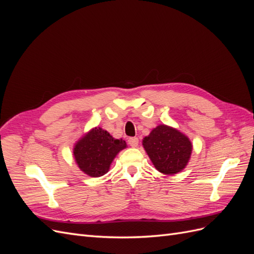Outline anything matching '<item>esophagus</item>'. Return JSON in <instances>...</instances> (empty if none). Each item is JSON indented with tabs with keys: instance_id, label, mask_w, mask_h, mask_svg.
Returning <instances> with one entry per match:
<instances>
[{
	"instance_id": "esophagus-1",
	"label": "esophagus",
	"mask_w": 254,
	"mask_h": 254,
	"mask_svg": "<svg viewBox=\"0 0 254 254\" xmlns=\"http://www.w3.org/2000/svg\"><path fill=\"white\" fill-rule=\"evenodd\" d=\"M128 144L131 146V147H136V146L139 145V139H137V137H129Z\"/></svg>"
}]
</instances>
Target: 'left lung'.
Masks as SVG:
<instances>
[{"label": "left lung", "instance_id": "8db88e82", "mask_svg": "<svg viewBox=\"0 0 254 254\" xmlns=\"http://www.w3.org/2000/svg\"><path fill=\"white\" fill-rule=\"evenodd\" d=\"M143 147L160 173L175 175L188 165L193 145L179 130L159 125L144 137Z\"/></svg>", "mask_w": 254, "mask_h": 254}]
</instances>
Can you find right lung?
I'll return each instance as SVG.
<instances>
[{
  "label": "right lung",
  "mask_w": 254,
  "mask_h": 254,
  "mask_svg": "<svg viewBox=\"0 0 254 254\" xmlns=\"http://www.w3.org/2000/svg\"><path fill=\"white\" fill-rule=\"evenodd\" d=\"M126 146L123 139H114L108 131L95 127L75 144L73 155L80 171L95 178L108 173L112 161Z\"/></svg>",
  "instance_id": "add662e5"
}]
</instances>
